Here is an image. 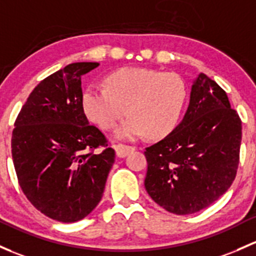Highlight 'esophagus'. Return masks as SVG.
I'll return each mask as SVG.
<instances>
[{"label": "esophagus", "instance_id": "34e87169", "mask_svg": "<svg viewBox=\"0 0 256 256\" xmlns=\"http://www.w3.org/2000/svg\"><path fill=\"white\" fill-rule=\"evenodd\" d=\"M114 148H115V152H116V156H118V157H120V158L126 157L128 153L132 152V150H135V147L126 146V144H115Z\"/></svg>", "mask_w": 256, "mask_h": 256}]
</instances>
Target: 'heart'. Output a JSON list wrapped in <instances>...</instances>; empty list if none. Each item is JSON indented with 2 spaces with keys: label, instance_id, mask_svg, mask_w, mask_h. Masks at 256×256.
Returning a JSON list of instances; mask_svg holds the SVG:
<instances>
[{
  "label": "heart",
  "instance_id": "obj_1",
  "mask_svg": "<svg viewBox=\"0 0 256 256\" xmlns=\"http://www.w3.org/2000/svg\"><path fill=\"white\" fill-rule=\"evenodd\" d=\"M106 83L108 88H86L82 96L86 115L99 128L110 130L128 112L130 118L115 130L116 138H160L174 130L186 99L179 76L126 67L110 74Z\"/></svg>",
  "mask_w": 256,
  "mask_h": 256
}]
</instances>
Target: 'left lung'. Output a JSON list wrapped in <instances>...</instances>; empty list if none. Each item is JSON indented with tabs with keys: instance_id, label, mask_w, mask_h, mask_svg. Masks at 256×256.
Masks as SVG:
<instances>
[{
	"instance_id": "1",
	"label": "left lung",
	"mask_w": 256,
	"mask_h": 256,
	"mask_svg": "<svg viewBox=\"0 0 256 256\" xmlns=\"http://www.w3.org/2000/svg\"><path fill=\"white\" fill-rule=\"evenodd\" d=\"M242 121L224 90L198 74L179 125L147 147L144 188L156 204L176 214H190L218 200L234 180Z\"/></svg>"
}]
</instances>
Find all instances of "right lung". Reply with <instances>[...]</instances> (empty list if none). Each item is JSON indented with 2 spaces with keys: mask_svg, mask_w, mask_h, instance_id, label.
I'll return each mask as SVG.
<instances>
[{
  "mask_svg": "<svg viewBox=\"0 0 256 256\" xmlns=\"http://www.w3.org/2000/svg\"><path fill=\"white\" fill-rule=\"evenodd\" d=\"M98 66L70 64L42 80L14 124L12 157L22 190L58 222H77L96 208L115 160V150L82 106L80 80ZM99 146L106 148L92 152Z\"/></svg>",
  "mask_w": 256,
  "mask_h": 256,
  "instance_id": "1",
  "label": "right lung"
}]
</instances>
